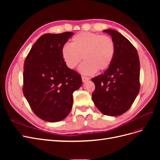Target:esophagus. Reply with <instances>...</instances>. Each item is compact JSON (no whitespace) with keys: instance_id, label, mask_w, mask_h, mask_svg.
<instances>
[{"instance_id":"1","label":"esophagus","mask_w":160,"mask_h":160,"mask_svg":"<svg viewBox=\"0 0 160 160\" xmlns=\"http://www.w3.org/2000/svg\"><path fill=\"white\" fill-rule=\"evenodd\" d=\"M81 79H82V81H83V82H85V81H88L89 79V77H86V76H82L81 77Z\"/></svg>"}]
</instances>
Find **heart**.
<instances>
[{"mask_svg":"<svg viewBox=\"0 0 160 160\" xmlns=\"http://www.w3.org/2000/svg\"><path fill=\"white\" fill-rule=\"evenodd\" d=\"M61 56L66 66L74 69L83 58L79 67L83 74H93L105 71L111 64L115 52V44L109 35L81 32L71 38V45L61 47Z\"/></svg>","mask_w":160,"mask_h":160,"instance_id":"obj_1","label":"heart"}]
</instances>
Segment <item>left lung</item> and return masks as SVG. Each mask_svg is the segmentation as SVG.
I'll list each match as a JSON object with an SVG mask.
<instances>
[{
  "label": "left lung",
  "mask_w": 160,
  "mask_h": 160,
  "mask_svg": "<svg viewBox=\"0 0 160 160\" xmlns=\"http://www.w3.org/2000/svg\"><path fill=\"white\" fill-rule=\"evenodd\" d=\"M112 37L115 52L103 74L91 79L95 85L92 99L101 113L118 116L131 108L140 89L138 51L127 38L112 29L103 31Z\"/></svg>",
  "instance_id": "left-lung-1"
}]
</instances>
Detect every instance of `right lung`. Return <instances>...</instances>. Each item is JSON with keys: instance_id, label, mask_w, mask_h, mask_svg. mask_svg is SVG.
<instances>
[{"instance_id": "right-lung-1", "label": "right lung", "mask_w": 160, "mask_h": 160, "mask_svg": "<svg viewBox=\"0 0 160 160\" xmlns=\"http://www.w3.org/2000/svg\"><path fill=\"white\" fill-rule=\"evenodd\" d=\"M72 35L44 34L24 63L23 94L33 113L46 122H59L69 114L72 93L82 85L81 75L69 69L61 56V47Z\"/></svg>"}]
</instances>
